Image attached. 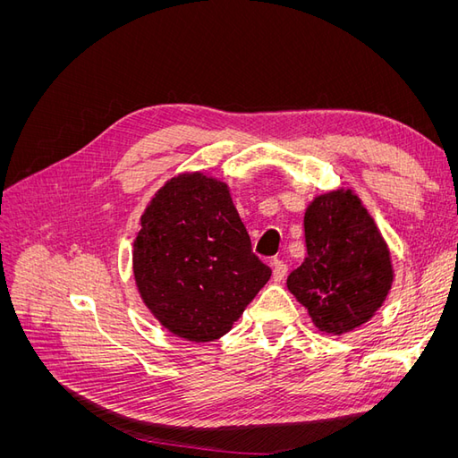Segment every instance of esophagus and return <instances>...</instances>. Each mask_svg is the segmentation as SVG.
<instances>
[{
    "label": "esophagus",
    "instance_id": "obj_1",
    "mask_svg": "<svg viewBox=\"0 0 458 458\" xmlns=\"http://www.w3.org/2000/svg\"><path fill=\"white\" fill-rule=\"evenodd\" d=\"M288 266L281 259H273V281H283L286 276Z\"/></svg>",
    "mask_w": 458,
    "mask_h": 458
}]
</instances>
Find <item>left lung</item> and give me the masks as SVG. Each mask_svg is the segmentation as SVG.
<instances>
[{"instance_id":"8db88e82","label":"left lung","mask_w":458,"mask_h":458,"mask_svg":"<svg viewBox=\"0 0 458 458\" xmlns=\"http://www.w3.org/2000/svg\"><path fill=\"white\" fill-rule=\"evenodd\" d=\"M308 258L286 286L313 323L342 335L367 323L392 286L387 246L352 191L317 197L303 217Z\"/></svg>"}]
</instances>
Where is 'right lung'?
<instances>
[{
    "instance_id": "obj_1",
    "label": "right lung",
    "mask_w": 458,
    "mask_h": 458,
    "mask_svg": "<svg viewBox=\"0 0 458 458\" xmlns=\"http://www.w3.org/2000/svg\"><path fill=\"white\" fill-rule=\"evenodd\" d=\"M133 275L165 328L212 342L229 332L271 269L252 252L227 185L185 174L147 206L133 242Z\"/></svg>"
}]
</instances>
